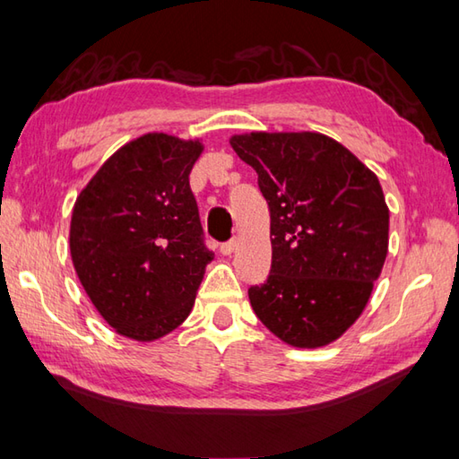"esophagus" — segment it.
Returning <instances> with one entry per match:
<instances>
[{
    "label": "esophagus",
    "mask_w": 459,
    "mask_h": 459,
    "mask_svg": "<svg viewBox=\"0 0 459 459\" xmlns=\"http://www.w3.org/2000/svg\"><path fill=\"white\" fill-rule=\"evenodd\" d=\"M237 245H238V240H237V238H230L229 242H222V245H221V253L229 256V255L235 253V250H237Z\"/></svg>",
    "instance_id": "obj_1"
}]
</instances>
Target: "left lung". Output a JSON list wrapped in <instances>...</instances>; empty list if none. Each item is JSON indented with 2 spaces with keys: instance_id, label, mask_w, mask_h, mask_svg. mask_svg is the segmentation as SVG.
I'll use <instances>...</instances> for the list:
<instances>
[{
  "instance_id": "obj_1",
  "label": "left lung",
  "mask_w": 459,
  "mask_h": 459,
  "mask_svg": "<svg viewBox=\"0 0 459 459\" xmlns=\"http://www.w3.org/2000/svg\"><path fill=\"white\" fill-rule=\"evenodd\" d=\"M271 211L273 264L248 299L282 342L318 348L354 325L388 255L390 212L378 177L320 133L235 134Z\"/></svg>"
}]
</instances>
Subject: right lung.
<instances>
[{"instance_id":"add662e5","label":"right lung","mask_w":459,"mask_h":459,"mask_svg":"<svg viewBox=\"0 0 459 459\" xmlns=\"http://www.w3.org/2000/svg\"><path fill=\"white\" fill-rule=\"evenodd\" d=\"M201 152V141L147 133L113 152L77 196L71 260L121 336L151 342L191 314L214 256L188 185Z\"/></svg>"}]
</instances>
